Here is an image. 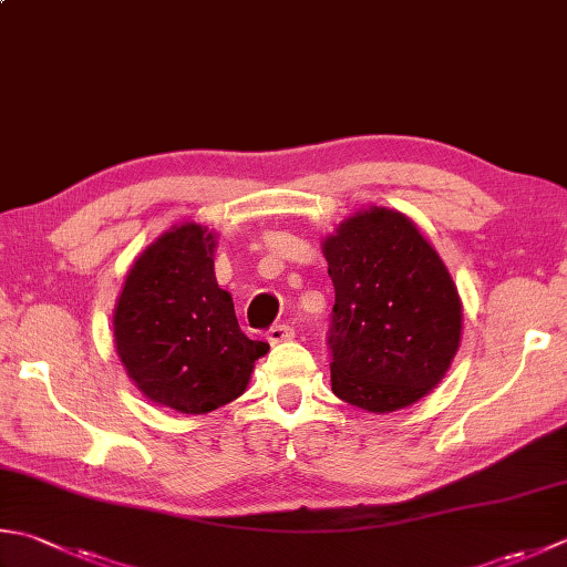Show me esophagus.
<instances>
[{"label":"esophagus","instance_id":"34e87169","mask_svg":"<svg viewBox=\"0 0 567 567\" xmlns=\"http://www.w3.org/2000/svg\"><path fill=\"white\" fill-rule=\"evenodd\" d=\"M295 339V327L292 324H275L270 331H268V341L270 343H282V341H290Z\"/></svg>","mask_w":567,"mask_h":567}]
</instances>
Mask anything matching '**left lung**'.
<instances>
[{
  "label": "left lung",
  "instance_id": "8db88e82",
  "mask_svg": "<svg viewBox=\"0 0 567 567\" xmlns=\"http://www.w3.org/2000/svg\"><path fill=\"white\" fill-rule=\"evenodd\" d=\"M334 309L331 391L343 403L393 413L440 383L457 353L462 305L435 248L410 218L373 206L324 240Z\"/></svg>",
  "mask_w": 567,
  "mask_h": 567
}]
</instances>
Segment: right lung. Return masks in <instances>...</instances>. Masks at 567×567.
<instances>
[{
  "label": "right lung",
  "instance_id": "right-lung-1",
  "mask_svg": "<svg viewBox=\"0 0 567 567\" xmlns=\"http://www.w3.org/2000/svg\"><path fill=\"white\" fill-rule=\"evenodd\" d=\"M113 327L120 361L140 391L188 415L236 401L270 349L240 331L214 275V236L196 224L172 228L140 255Z\"/></svg>",
  "mask_w": 567,
  "mask_h": 567
}]
</instances>
